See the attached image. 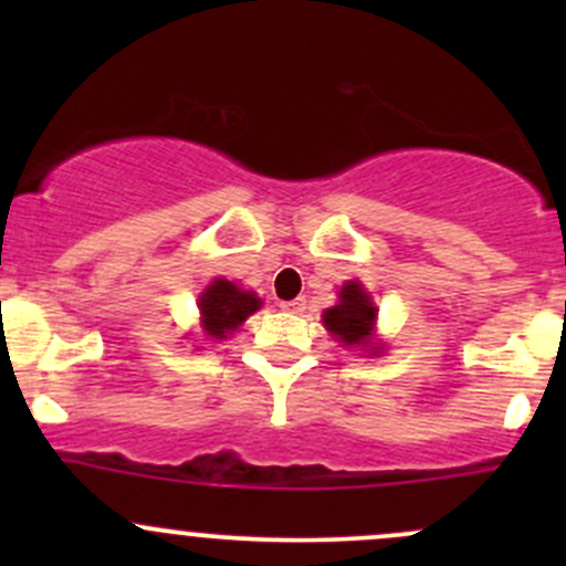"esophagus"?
Returning a JSON list of instances; mask_svg holds the SVG:
<instances>
[{"mask_svg": "<svg viewBox=\"0 0 566 566\" xmlns=\"http://www.w3.org/2000/svg\"><path fill=\"white\" fill-rule=\"evenodd\" d=\"M282 312H290V315H298V312L306 310V301L304 298H295V301H282Z\"/></svg>", "mask_w": 566, "mask_h": 566, "instance_id": "esophagus-1", "label": "esophagus"}]
</instances>
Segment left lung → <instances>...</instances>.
<instances>
[{"mask_svg": "<svg viewBox=\"0 0 566 566\" xmlns=\"http://www.w3.org/2000/svg\"><path fill=\"white\" fill-rule=\"evenodd\" d=\"M375 319H378V306L373 304L369 293L364 290L361 282H345L339 290V301L336 306L323 312V325L336 342L345 347H361V350L380 353L375 339Z\"/></svg>", "mask_w": 566, "mask_h": 566, "instance_id": "obj_1", "label": "left lung"}]
</instances>
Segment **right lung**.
I'll use <instances>...</instances> for the list:
<instances>
[{
  "instance_id": "right-lung-1",
  "label": "right lung",
  "mask_w": 566,
  "mask_h": 566,
  "mask_svg": "<svg viewBox=\"0 0 566 566\" xmlns=\"http://www.w3.org/2000/svg\"><path fill=\"white\" fill-rule=\"evenodd\" d=\"M199 328L208 339H227L232 331L241 328L249 315H254L262 306L256 293L238 287L227 279H213L199 295Z\"/></svg>"
}]
</instances>
